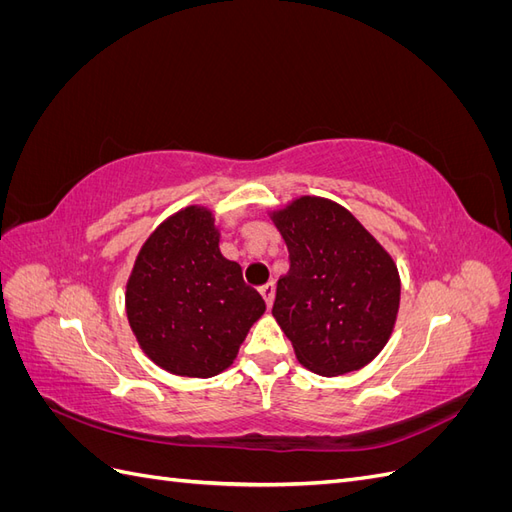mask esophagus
I'll use <instances>...</instances> for the list:
<instances>
[{
    "instance_id": "obj_1",
    "label": "esophagus",
    "mask_w": 512,
    "mask_h": 512,
    "mask_svg": "<svg viewBox=\"0 0 512 512\" xmlns=\"http://www.w3.org/2000/svg\"><path fill=\"white\" fill-rule=\"evenodd\" d=\"M258 290H260V294H262V299H265L267 307H271V305H273V297H275V284H273V282H267L265 286H260Z\"/></svg>"
}]
</instances>
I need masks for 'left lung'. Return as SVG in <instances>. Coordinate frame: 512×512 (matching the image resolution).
<instances>
[{
	"mask_svg": "<svg viewBox=\"0 0 512 512\" xmlns=\"http://www.w3.org/2000/svg\"><path fill=\"white\" fill-rule=\"evenodd\" d=\"M271 220L290 262L273 316L299 363L329 378L365 367L395 327L401 286L393 258L327 198L301 196Z\"/></svg>",
	"mask_w": 512,
	"mask_h": 512,
	"instance_id": "1",
	"label": "left lung"
}]
</instances>
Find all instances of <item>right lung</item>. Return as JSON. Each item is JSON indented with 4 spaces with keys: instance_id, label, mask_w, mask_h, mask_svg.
I'll return each mask as SVG.
<instances>
[{
    "instance_id": "1",
    "label": "right lung",
    "mask_w": 512,
    "mask_h": 512,
    "mask_svg": "<svg viewBox=\"0 0 512 512\" xmlns=\"http://www.w3.org/2000/svg\"><path fill=\"white\" fill-rule=\"evenodd\" d=\"M138 346L175 376L211 378L232 365L265 301L220 252L205 207H185L141 247L126 286Z\"/></svg>"
}]
</instances>
